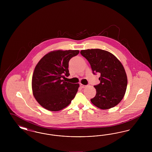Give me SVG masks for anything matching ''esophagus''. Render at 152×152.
<instances>
[{"mask_svg": "<svg viewBox=\"0 0 152 152\" xmlns=\"http://www.w3.org/2000/svg\"><path fill=\"white\" fill-rule=\"evenodd\" d=\"M80 87H81V88H85V87H86V86L83 85V84H80Z\"/></svg>", "mask_w": 152, "mask_h": 152, "instance_id": "obj_1", "label": "esophagus"}]
</instances>
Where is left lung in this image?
Returning a JSON list of instances; mask_svg holds the SVG:
<instances>
[{"mask_svg":"<svg viewBox=\"0 0 152 152\" xmlns=\"http://www.w3.org/2000/svg\"><path fill=\"white\" fill-rule=\"evenodd\" d=\"M94 74L99 73L100 84L94 87L96 94L91 99L99 108L108 109L117 105L125 95L128 80L124 68L115 55L100 49L81 50Z\"/></svg>","mask_w":152,"mask_h":152,"instance_id":"obj_1","label":"left lung"}]
</instances>
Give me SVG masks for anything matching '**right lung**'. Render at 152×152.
I'll list each match as a JSON object with an SVG mask.
<instances>
[{"label":"right lung","instance_id":"add662e5","mask_svg":"<svg viewBox=\"0 0 152 152\" xmlns=\"http://www.w3.org/2000/svg\"><path fill=\"white\" fill-rule=\"evenodd\" d=\"M79 53V50L52 51L36 65L32 79V92L36 101L44 108L60 110L75 97L79 84L66 82L62 78L69 75V61Z\"/></svg>","mask_w":152,"mask_h":152}]
</instances>
